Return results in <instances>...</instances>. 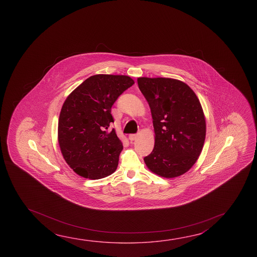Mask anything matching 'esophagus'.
Instances as JSON below:
<instances>
[{"mask_svg": "<svg viewBox=\"0 0 257 257\" xmlns=\"http://www.w3.org/2000/svg\"><path fill=\"white\" fill-rule=\"evenodd\" d=\"M137 137H138L137 135H129V140H130L131 142H133V141H135V140L137 139Z\"/></svg>", "mask_w": 257, "mask_h": 257, "instance_id": "1", "label": "esophagus"}]
</instances>
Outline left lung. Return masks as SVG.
Here are the masks:
<instances>
[{"label":"left lung","mask_w":257,"mask_h":257,"mask_svg":"<svg viewBox=\"0 0 257 257\" xmlns=\"http://www.w3.org/2000/svg\"><path fill=\"white\" fill-rule=\"evenodd\" d=\"M151 107L155 144L144 162L152 172L173 178L187 172L202 152L206 122L194 90L170 78H138Z\"/></svg>","instance_id":"8db88e82"}]
</instances>
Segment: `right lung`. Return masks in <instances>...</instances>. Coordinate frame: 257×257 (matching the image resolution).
I'll return each mask as SVG.
<instances>
[{"label":"right lung","instance_id":"1","mask_svg":"<svg viewBox=\"0 0 257 257\" xmlns=\"http://www.w3.org/2000/svg\"><path fill=\"white\" fill-rule=\"evenodd\" d=\"M135 84L129 76H90L63 103L58 121V143L63 159L80 177L100 179L116 170L122 144L114 129L111 107Z\"/></svg>","mask_w":257,"mask_h":257}]
</instances>
